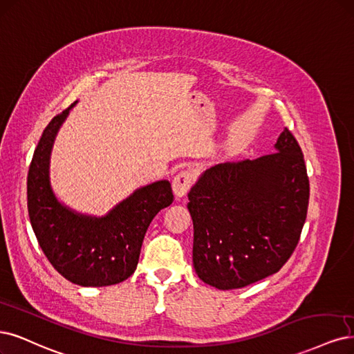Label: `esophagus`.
Listing matches in <instances>:
<instances>
[{
    "label": "esophagus",
    "instance_id": "34e87169",
    "mask_svg": "<svg viewBox=\"0 0 354 354\" xmlns=\"http://www.w3.org/2000/svg\"><path fill=\"white\" fill-rule=\"evenodd\" d=\"M192 185H193V174L189 171V169H183V171H180L173 180L174 194L178 199L185 198L189 193Z\"/></svg>",
    "mask_w": 354,
    "mask_h": 354
}]
</instances>
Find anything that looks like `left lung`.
I'll return each mask as SVG.
<instances>
[{
	"label": "left lung",
	"instance_id": "obj_1",
	"mask_svg": "<svg viewBox=\"0 0 354 354\" xmlns=\"http://www.w3.org/2000/svg\"><path fill=\"white\" fill-rule=\"evenodd\" d=\"M275 152L218 164L189 192L193 266L203 283L241 288L281 270L306 221L309 177L288 129Z\"/></svg>",
	"mask_w": 354,
	"mask_h": 354
}]
</instances>
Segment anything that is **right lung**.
<instances>
[{
	"instance_id": "1",
	"label": "right lung",
	"mask_w": 354,
	"mask_h": 354,
	"mask_svg": "<svg viewBox=\"0 0 354 354\" xmlns=\"http://www.w3.org/2000/svg\"><path fill=\"white\" fill-rule=\"evenodd\" d=\"M42 133L28 174V209L41 249L55 270L83 287L118 284L136 271L142 241L153 216L173 203L168 181L145 186L102 218L79 215L61 205L50 185V155L70 108Z\"/></svg>"
}]
</instances>
